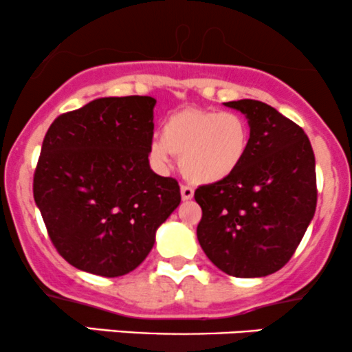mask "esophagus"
I'll return each instance as SVG.
<instances>
[{"label": "esophagus", "mask_w": 352, "mask_h": 352, "mask_svg": "<svg viewBox=\"0 0 352 352\" xmlns=\"http://www.w3.org/2000/svg\"><path fill=\"white\" fill-rule=\"evenodd\" d=\"M180 195H182V200H185V201L192 200L193 199V188L187 187V185H182Z\"/></svg>", "instance_id": "1"}]
</instances>
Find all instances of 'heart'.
Instances as JSON below:
<instances>
[{"label":"heart","instance_id":"1","mask_svg":"<svg viewBox=\"0 0 352 352\" xmlns=\"http://www.w3.org/2000/svg\"><path fill=\"white\" fill-rule=\"evenodd\" d=\"M250 127L236 112L184 109L168 116L162 137H153L148 157L160 172L180 157V170L193 184L212 185L230 179L245 162Z\"/></svg>","mask_w":352,"mask_h":352}]
</instances>
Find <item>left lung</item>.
Returning <instances> with one entry per match:
<instances>
[{
    "instance_id": "1",
    "label": "left lung",
    "mask_w": 352,
    "mask_h": 352,
    "mask_svg": "<svg viewBox=\"0 0 352 352\" xmlns=\"http://www.w3.org/2000/svg\"><path fill=\"white\" fill-rule=\"evenodd\" d=\"M248 119L245 162L223 182L201 185L197 238L230 276L260 278L293 256L316 212V165L305 131L268 104L225 102Z\"/></svg>"
}]
</instances>
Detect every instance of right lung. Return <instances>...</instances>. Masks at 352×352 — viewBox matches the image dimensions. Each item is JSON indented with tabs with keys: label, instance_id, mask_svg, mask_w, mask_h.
Wrapping results in <instances>:
<instances>
[{
	"label": "right lung",
	"instance_id": "right-lung-1",
	"mask_svg": "<svg viewBox=\"0 0 352 352\" xmlns=\"http://www.w3.org/2000/svg\"><path fill=\"white\" fill-rule=\"evenodd\" d=\"M148 96L94 99L47 129L34 172V201L60 256L99 276L131 273L180 204L175 179L148 164Z\"/></svg>",
	"mask_w": 352,
	"mask_h": 352
}]
</instances>
